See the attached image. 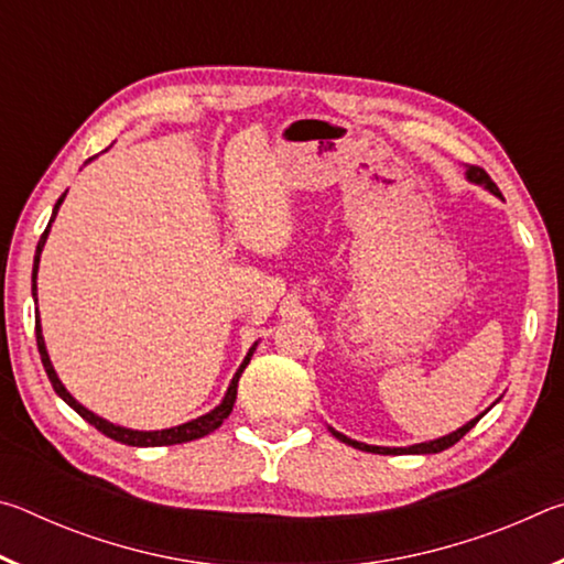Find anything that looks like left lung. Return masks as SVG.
Instances as JSON below:
<instances>
[{"mask_svg":"<svg viewBox=\"0 0 564 564\" xmlns=\"http://www.w3.org/2000/svg\"><path fill=\"white\" fill-rule=\"evenodd\" d=\"M465 174H467V178L473 181V184H480V186L488 188L490 194L500 196V188L495 186V181L488 176V171H485V169H480V166H467ZM482 415H485V413H482ZM482 415L473 417L470 423H465L463 427H457V431L451 433V435H443V437H437V441L417 443V445H410V447H378V445H366V443L350 441V437H346V435L338 433V431H333V427H330V433L336 435L340 443H346V445H350V447H358V451H366V453H378V455H400V453H408V455H431V453H443V451H447V447H453L457 441H460V437H463L465 433L473 431L475 423H477V420H480Z\"/></svg>","mask_w":564,"mask_h":564,"instance_id":"left-lung-1","label":"left lung"}]
</instances>
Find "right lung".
<instances>
[{
	"label": "right lung",
	"mask_w": 564,
	"mask_h": 564,
	"mask_svg": "<svg viewBox=\"0 0 564 564\" xmlns=\"http://www.w3.org/2000/svg\"><path fill=\"white\" fill-rule=\"evenodd\" d=\"M89 161H91V159H89ZM64 196H66V194H62V198H59V202H56V206H54L52 218H50V226H52V221H54L56 212H59V206H62V202H64ZM50 226L44 228V234H42V238H40V243H36L34 271H32V295H34V301H36V271H40V253H42V248H44V243H46V236H50ZM256 346H259V343H253L251 350H248V356L243 358L241 368L236 370V376H234V380H231V386H228L224 400H221V403H218V405L212 410V413H206V415L196 417V420H188V423H184V425L166 427V431H131V427L113 425V423H109V420H104V417H99V415H94L91 410H87V408H84L82 403H76V400L72 398L69 390H66V388L62 386V380L56 378V373H54V366H52V360H50V352H46L44 336H42V326H40V311H36V348H40L42 366H44V370H46V376H50V380H52V388L56 390V395H59L66 405H72V408L76 410V413H79L84 420H87L89 425L97 427L99 433H104L107 437H111V441L123 443V445H131V447L176 445V443H188V441H196V437H204V435H208V433H214L216 427L221 425L228 415H231L234 403H236V393H238V378H241V373H243L246 366H248V360H251Z\"/></svg>",
	"instance_id": "add662e5"
}]
</instances>
